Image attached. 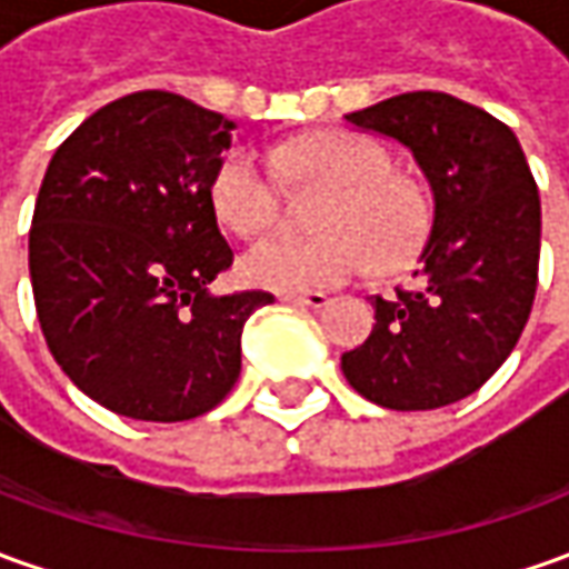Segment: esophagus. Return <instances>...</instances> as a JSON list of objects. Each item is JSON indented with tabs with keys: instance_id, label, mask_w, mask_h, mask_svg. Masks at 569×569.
<instances>
[{
	"instance_id": "34e87169",
	"label": "esophagus",
	"mask_w": 569,
	"mask_h": 569,
	"mask_svg": "<svg viewBox=\"0 0 569 569\" xmlns=\"http://www.w3.org/2000/svg\"><path fill=\"white\" fill-rule=\"evenodd\" d=\"M325 297L322 291H307V293H281V303H291V307H312L319 309L325 307Z\"/></svg>"
}]
</instances>
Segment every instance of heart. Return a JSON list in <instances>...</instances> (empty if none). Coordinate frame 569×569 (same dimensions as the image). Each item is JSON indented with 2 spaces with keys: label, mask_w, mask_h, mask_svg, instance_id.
<instances>
[{
  "label": "heart",
  "mask_w": 569,
  "mask_h": 569,
  "mask_svg": "<svg viewBox=\"0 0 569 569\" xmlns=\"http://www.w3.org/2000/svg\"><path fill=\"white\" fill-rule=\"evenodd\" d=\"M293 182L328 188L316 226L319 238H269L241 257V276L281 293L331 288L375 266H397L411 253L425 226L418 191L387 170V154L347 132H309L272 151ZM219 219L241 238H257L278 210L272 172L250 151H234L213 179Z\"/></svg>",
  "instance_id": "obj_1"
}]
</instances>
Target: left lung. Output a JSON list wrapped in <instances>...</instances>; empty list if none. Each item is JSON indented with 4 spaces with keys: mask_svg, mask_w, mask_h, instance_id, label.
Listing matches in <instances>:
<instances>
[{
    "mask_svg": "<svg viewBox=\"0 0 569 569\" xmlns=\"http://www.w3.org/2000/svg\"><path fill=\"white\" fill-rule=\"evenodd\" d=\"M347 123L409 148L433 194V222L415 284L371 300L375 328L340 368L383 409H440L480 390L530 319L539 188L515 132L446 92L393 96Z\"/></svg>",
    "mask_w": 569,
    "mask_h": 569,
    "instance_id": "left-lung-1",
    "label": "left lung"
}]
</instances>
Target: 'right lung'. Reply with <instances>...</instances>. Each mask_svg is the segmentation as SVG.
I'll return each mask as SVG.
<instances>
[{
	"label": "right lung",
	"instance_id": "1",
	"mask_svg": "<svg viewBox=\"0 0 569 569\" xmlns=\"http://www.w3.org/2000/svg\"><path fill=\"white\" fill-rule=\"evenodd\" d=\"M232 120L144 89L98 108L54 151L30 226V281L54 362L98 406L188 421L241 375L266 291L217 297L232 266L213 179Z\"/></svg>",
	"mask_w": 569,
	"mask_h": 569
}]
</instances>
